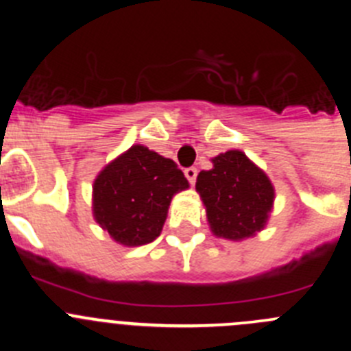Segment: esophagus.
Returning a JSON list of instances; mask_svg holds the SVG:
<instances>
[{"label": "esophagus", "instance_id": "34e87169", "mask_svg": "<svg viewBox=\"0 0 351 351\" xmlns=\"http://www.w3.org/2000/svg\"><path fill=\"white\" fill-rule=\"evenodd\" d=\"M197 173H198V170L195 169V167H190V169L184 170L186 179H188V181H190L191 184H195V181H197Z\"/></svg>", "mask_w": 351, "mask_h": 351}]
</instances>
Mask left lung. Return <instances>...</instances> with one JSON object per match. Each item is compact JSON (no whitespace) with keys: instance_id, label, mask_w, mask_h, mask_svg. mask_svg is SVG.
Segmentation results:
<instances>
[{"instance_id":"8db88e82","label":"left lung","mask_w":351,"mask_h":351,"mask_svg":"<svg viewBox=\"0 0 351 351\" xmlns=\"http://www.w3.org/2000/svg\"><path fill=\"white\" fill-rule=\"evenodd\" d=\"M210 161L213 169L202 170L197 178L210 232L230 241L253 237L267 225L274 204L271 179L239 149Z\"/></svg>"}]
</instances>
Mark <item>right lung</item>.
Wrapping results in <instances>:
<instances>
[{"label": "right lung", "mask_w": 351, "mask_h": 351, "mask_svg": "<svg viewBox=\"0 0 351 351\" xmlns=\"http://www.w3.org/2000/svg\"><path fill=\"white\" fill-rule=\"evenodd\" d=\"M188 186L176 161L135 144L96 176L93 216L123 246L153 243L172 197Z\"/></svg>", "instance_id": "obj_1"}]
</instances>
